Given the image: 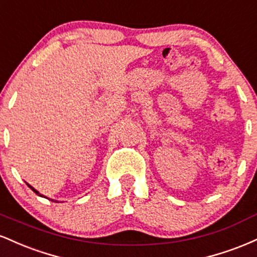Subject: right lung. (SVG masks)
Returning a JSON list of instances; mask_svg holds the SVG:
<instances>
[{"instance_id": "1", "label": "right lung", "mask_w": 257, "mask_h": 257, "mask_svg": "<svg viewBox=\"0 0 257 257\" xmlns=\"http://www.w3.org/2000/svg\"><path fill=\"white\" fill-rule=\"evenodd\" d=\"M28 186H29V187H30V188H31V190H32V191H34V192H35V193H36V194H38V196H41V194H40V192H38V191H36V190H35V188H34V187H32V186H30V185H29V184H28ZM41 197H43V196H41Z\"/></svg>"}]
</instances>
